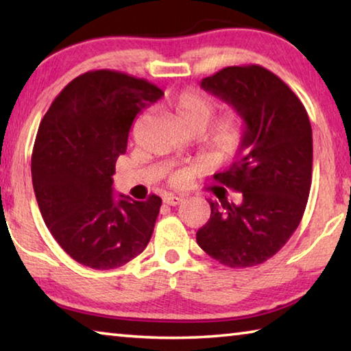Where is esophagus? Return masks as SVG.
<instances>
[{
  "label": "esophagus",
  "mask_w": 351,
  "mask_h": 351,
  "mask_svg": "<svg viewBox=\"0 0 351 351\" xmlns=\"http://www.w3.org/2000/svg\"><path fill=\"white\" fill-rule=\"evenodd\" d=\"M184 201V198L182 197H178V195H165L164 197V203L165 204H169V206H178V204H181Z\"/></svg>",
  "instance_id": "1"
}]
</instances>
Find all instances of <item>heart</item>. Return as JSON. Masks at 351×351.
I'll return each instance as SVG.
<instances>
[{"label": "heart", "instance_id": "b5f03b06", "mask_svg": "<svg viewBox=\"0 0 351 351\" xmlns=\"http://www.w3.org/2000/svg\"><path fill=\"white\" fill-rule=\"evenodd\" d=\"M171 108L181 127L190 134H203L215 116L217 104L212 97L193 90H187L178 94L171 100ZM247 133V121L239 110L226 112L215 122L210 132L206 136V144L210 150L221 158L232 156L245 142ZM186 173L173 176V182L184 181Z\"/></svg>", "mask_w": 351, "mask_h": 351}]
</instances>
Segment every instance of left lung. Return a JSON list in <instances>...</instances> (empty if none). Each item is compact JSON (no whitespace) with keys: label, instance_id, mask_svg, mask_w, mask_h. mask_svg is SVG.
I'll return each mask as SVG.
<instances>
[{"label":"left lung","instance_id":"8db88e82","mask_svg":"<svg viewBox=\"0 0 351 351\" xmlns=\"http://www.w3.org/2000/svg\"><path fill=\"white\" fill-rule=\"evenodd\" d=\"M201 88L241 111L245 142L232 165L213 175L240 193L237 203L217 195L210 218L197 232L206 254L229 268H251L276 255L304 217L311 187L313 132L305 106L271 71L229 66ZM224 192V190H223Z\"/></svg>","mask_w":351,"mask_h":351}]
</instances>
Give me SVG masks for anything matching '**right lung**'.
Returning a JSON list of instances; mask_svg holds the SVG:
<instances>
[{"label": "right lung", "instance_id": "obj_1", "mask_svg": "<svg viewBox=\"0 0 351 351\" xmlns=\"http://www.w3.org/2000/svg\"><path fill=\"white\" fill-rule=\"evenodd\" d=\"M164 96L144 79L99 69L68 83L40 123L32 184L41 217L71 258L121 268L152 239L162 199L114 193L117 158L139 112Z\"/></svg>", "mask_w": 351, "mask_h": 351}]
</instances>
